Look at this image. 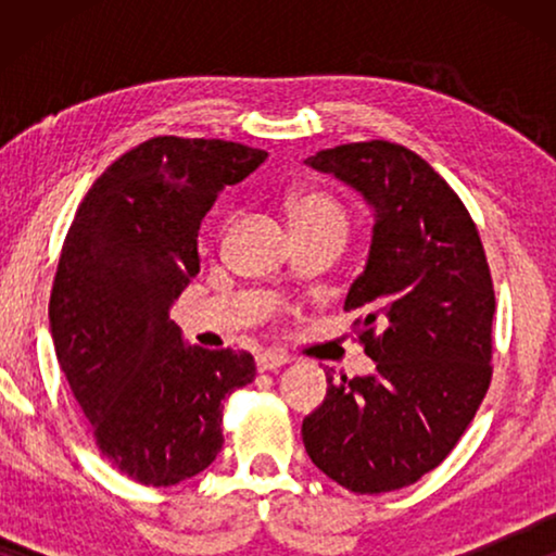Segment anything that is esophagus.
<instances>
[{
    "label": "esophagus",
    "mask_w": 556,
    "mask_h": 556,
    "mask_svg": "<svg viewBox=\"0 0 556 556\" xmlns=\"http://www.w3.org/2000/svg\"><path fill=\"white\" fill-rule=\"evenodd\" d=\"M255 362L261 371H270V369H278V367H283V364L291 362V356L278 354V352H263V354H257Z\"/></svg>",
    "instance_id": "esophagus-1"
}]
</instances>
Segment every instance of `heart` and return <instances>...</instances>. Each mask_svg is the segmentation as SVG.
<instances>
[{
	"instance_id": "b5f03b06",
	"label": "heart",
	"mask_w": 556,
	"mask_h": 556,
	"mask_svg": "<svg viewBox=\"0 0 556 556\" xmlns=\"http://www.w3.org/2000/svg\"><path fill=\"white\" fill-rule=\"evenodd\" d=\"M288 217L301 230H324V227H333V230H346V215L344 207L333 200L331 194L316 192V189H306V192H293L286 200Z\"/></svg>"
}]
</instances>
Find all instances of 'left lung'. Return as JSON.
Returning <instances> with one entry per match:
<instances>
[{
	"instance_id": "obj_1",
	"label": "left lung",
	"mask_w": 556,
	"mask_h": 556,
	"mask_svg": "<svg viewBox=\"0 0 556 556\" xmlns=\"http://www.w3.org/2000/svg\"><path fill=\"white\" fill-rule=\"evenodd\" d=\"M375 207L367 268L344 311L377 364L337 382L303 420L308 458L354 493H387L438 468L491 384L493 280L478 227L432 166L400 143L356 141L306 159Z\"/></svg>"
}]
</instances>
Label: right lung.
I'll list each match as a JSON object with an SVG mask.
<instances>
[{"instance_id": "1", "label": "right lung", "mask_w": 556, "mask_h": 556, "mask_svg": "<svg viewBox=\"0 0 556 556\" xmlns=\"http://www.w3.org/2000/svg\"><path fill=\"white\" fill-rule=\"evenodd\" d=\"M265 156L156 136L93 181L65 235L50 293L55 354L98 451L136 483L202 473L225 443V397L255 379L250 352L181 344L169 311L200 273L197 232L219 189Z\"/></svg>"}]
</instances>
